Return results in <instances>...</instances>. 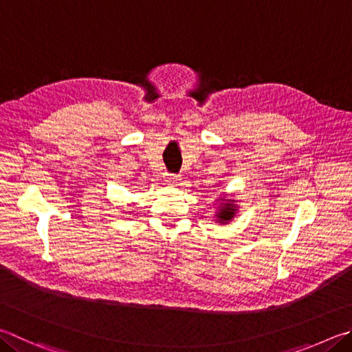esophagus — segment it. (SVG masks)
I'll return each instance as SVG.
<instances>
[{"mask_svg": "<svg viewBox=\"0 0 352 352\" xmlns=\"http://www.w3.org/2000/svg\"><path fill=\"white\" fill-rule=\"evenodd\" d=\"M178 180H180V177L175 175V174H166V183L168 184H177Z\"/></svg>", "mask_w": 352, "mask_h": 352, "instance_id": "1", "label": "esophagus"}]
</instances>
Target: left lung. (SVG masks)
I'll return each instance as SVG.
<instances>
[{
    "label": "left lung",
    "mask_w": 352,
    "mask_h": 352,
    "mask_svg": "<svg viewBox=\"0 0 352 352\" xmlns=\"http://www.w3.org/2000/svg\"><path fill=\"white\" fill-rule=\"evenodd\" d=\"M235 212H237V204H235V200L223 198L220 208L215 212V215H217V220H219V223H223V225H225V223H229L234 219Z\"/></svg>",
    "instance_id": "8db88e82"
}]
</instances>
